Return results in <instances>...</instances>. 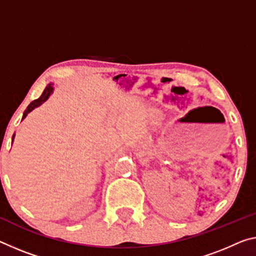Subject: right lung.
Masks as SVG:
<instances>
[{"label":"right lung","instance_id":"1","mask_svg":"<svg viewBox=\"0 0 256 256\" xmlns=\"http://www.w3.org/2000/svg\"><path fill=\"white\" fill-rule=\"evenodd\" d=\"M52 91H54V88H52V84H48V86L46 88V90H44V91H43V93H42V94H40V98H38V99H36V100H34V101H32V102L30 104V106H28V107L26 108V110L24 112L22 120L25 118V117L27 116V114H28V112L33 110L34 108L38 107L40 104H42L44 102V101H46V100L48 98V96L51 94ZM12 140H14V138H12Z\"/></svg>","mask_w":256,"mask_h":256}]
</instances>
